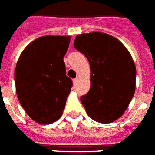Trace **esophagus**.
Here are the masks:
<instances>
[{
  "label": "esophagus",
  "mask_w": 155,
  "mask_h": 155,
  "mask_svg": "<svg viewBox=\"0 0 155 155\" xmlns=\"http://www.w3.org/2000/svg\"><path fill=\"white\" fill-rule=\"evenodd\" d=\"M73 82H74V84H76L78 82V78H75L74 81H73Z\"/></svg>",
  "instance_id": "1"
}]
</instances>
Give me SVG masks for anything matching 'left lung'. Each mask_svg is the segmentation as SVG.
Instances as JSON below:
<instances>
[{
    "label": "left lung",
    "instance_id": "left-lung-1",
    "mask_svg": "<svg viewBox=\"0 0 155 155\" xmlns=\"http://www.w3.org/2000/svg\"><path fill=\"white\" fill-rule=\"evenodd\" d=\"M74 47L90 66V89L81 97L88 115L101 123L118 119L136 89V69L130 52L118 39L99 32L78 34Z\"/></svg>",
    "mask_w": 155,
    "mask_h": 155
}]
</instances>
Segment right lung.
I'll use <instances>...</instances> for the list:
<instances>
[{
  "label": "right lung",
  "mask_w": 155,
  "mask_h": 155,
  "mask_svg": "<svg viewBox=\"0 0 155 155\" xmlns=\"http://www.w3.org/2000/svg\"><path fill=\"white\" fill-rule=\"evenodd\" d=\"M70 42V36L40 37L25 48L17 61V97L38 123L50 124L62 115L72 87L63 61Z\"/></svg>",
  "instance_id": "add662e5"
}]
</instances>
